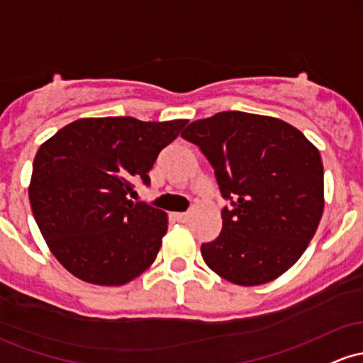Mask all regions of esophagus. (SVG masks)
Wrapping results in <instances>:
<instances>
[{
  "mask_svg": "<svg viewBox=\"0 0 363 363\" xmlns=\"http://www.w3.org/2000/svg\"><path fill=\"white\" fill-rule=\"evenodd\" d=\"M191 215L188 212H182V213H175V218H177L179 222H188Z\"/></svg>",
  "mask_w": 363,
  "mask_h": 363,
  "instance_id": "1",
  "label": "esophagus"
}]
</instances>
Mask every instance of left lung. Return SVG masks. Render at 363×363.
Returning a JSON list of instances; mask_svg holds the SVG:
<instances>
[{
  "mask_svg": "<svg viewBox=\"0 0 363 363\" xmlns=\"http://www.w3.org/2000/svg\"><path fill=\"white\" fill-rule=\"evenodd\" d=\"M215 169L222 208L217 240L203 242L205 264L238 286H260L303 255L324 212L320 153L301 130L265 115L220 111L181 134Z\"/></svg>",
  "mask_w": 363,
  "mask_h": 363,
  "instance_id": "1",
  "label": "left lung"
}]
</instances>
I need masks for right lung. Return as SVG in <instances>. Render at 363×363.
<instances>
[{"instance_id":"1","label":"right lung","mask_w":363,"mask_h":363,"mask_svg":"<svg viewBox=\"0 0 363 363\" xmlns=\"http://www.w3.org/2000/svg\"><path fill=\"white\" fill-rule=\"evenodd\" d=\"M188 123L134 117L79 118L35 153L29 200L39 230L72 276L122 286L153 264L169 220L133 203V182L150 184L158 153Z\"/></svg>"}]
</instances>
